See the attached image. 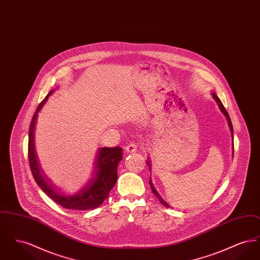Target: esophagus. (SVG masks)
<instances>
[{"label":"esophagus","instance_id":"obj_1","mask_svg":"<svg viewBox=\"0 0 260 260\" xmlns=\"http://www.w3.org/2000/svg\"><path fill=\"white\" fill-rule=\"evenodd\" d=\"M136 148H137V145H136L135 142H131L128 143L126 146H125V152L127 153H134L136 152Z\"/></svg>","mask_w":260,"mask_h":260}]
</instances>
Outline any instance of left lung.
<instances>
[{"label":"left lung","instance_id":"1","mask_svg":"<svg viewBox=\"0 0 260 260\" xmlns=\"http://www.w3.org/2000/svg\"><path fill=\"white\" fill-rule=\"evenodd\" d=\"M212 94V98L213 99L216 101V103L218 104V107H219V109H220V111L222 112L223 115L225 116V118L227 119V122H228V125H229V128H230V132H231V135H232V138L234 139V136H233V126H232V123H231V120H230V117H229V115H228V113L226 111V109L224 108V106H223L222 102L220 101V99L217 98V95L214 93V92H212L211 93ZM233 154H234V143H233ZM146 164H147V166H148V168H150L151 166V164H150V161H146ZM149 183H150V186H151V189H152V192L154 193V195L157 197V198L160 200V203H161V205H164L165 207H167V208H170L171 206L164 200V199L161 198V196H160V194L156 191V189H155V187L153 185V183H152V181H151V179L149 180Z\"/></svg>","mask_w":260,"mask_h":260}]
</instances>
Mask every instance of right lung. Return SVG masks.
Segmentation results:
<instances>
[{
	"instance_id": "1",
	"label": "right lung",
	"mask_w": 260,
	"mask_h": 260,
	"mask_svg": "<svg viewBox=\"0 0 260 260\" xmlns=\"http://www.w3.org/2000/svg\"><path fill=\"white\" fill-rule=\"evenodd\" d=\"M52 92L53 90H50L49 94L39 104L29 127L28 158L33 177L40 188L64 209L77 210L96 209L109 196L112 188L117 181V168L120 161L123 159V149L121 147H102L99 149L95 167L91 177L74 193H63L60 190L54 188L43 175L34 144V132L38 113L41 111Z\"/></svg>"
}]
</instances>
